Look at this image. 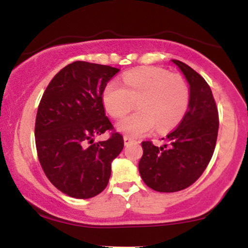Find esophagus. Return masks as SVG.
<instances>
[{
    "mask_svg": "<svg viewBox=\"0 0 248 248\" xmlns=\"http://www.w3.org/2000/svg\"><path fill=\"white\" fill-rule=\"evenodd\" d=\"M124 146H129L130 143H133V142H134L133 139L128 138V136H124Z\"/></svg>",
    "mask_w": 248,
    "mask_h": 248,
    "instance_id": "esophagus-1",
    "label": "esophagus"
}]
</instances>
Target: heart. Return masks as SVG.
I'll return each mask as SVG.
<instances>
[{
  "label": "heart",
  "mask_w": 248,
  "mask_h": 248,
  "mask_svg": "<svg viewBox=\"0 0 248 248\" xmlns=\"http://www.w3.org/2000/svg\"><path fill=\"white\" fill-rule=\"evenodd\" d=\"M101 99L106 112L115 119L127 114L136 101L139 112L119 121L116 129L139 138L153 132L156 126L158 132L175 127L189 106V87L181 76L146 66L127 72L122 85L108 82Z\"/></svg>",
  "instance_id": "1"
}]
</instances>
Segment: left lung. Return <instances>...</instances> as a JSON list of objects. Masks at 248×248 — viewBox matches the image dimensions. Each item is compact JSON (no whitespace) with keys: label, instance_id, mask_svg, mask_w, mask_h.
<instances>
[{"label":"left lung","instance_id":"left-lung-1","mask_svg":"<svg viewBox=\"0 0 248 248\" xmlns=\"http://www.w3.org/2000/svg\"><path fill=\"white\" fill-rule=\"evenodd\" d=\"M189 84V106L166 143L154 146L142 142L143 155L139 162L141 178L158 192H176L195 183L206 169L217 142L218 109L211 88L189 65L172 59Z\"/></svg>","mask_w":248,"mask_h":248}]
</instances>
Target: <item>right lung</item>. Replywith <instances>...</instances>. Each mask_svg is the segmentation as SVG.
<instances>
[{"instance_id": "1", "label": "right lung", "mask_w": 248, "mask_h": 248, "mask_svg": "<svg viewBox=\"0 0 248 248\" xmlns=\"http://www.w3.org/2000/svg\"><path fill=\"white\" fill-rule=\"evenodd\" d=\"M119 69L75 62L47 85L37 110L35 138L38 160L57 189L73 198H92L104 191L112 162L124 149V138H93L113 129L105 114L102 91Z\"/></svg>"}]
</instances>
